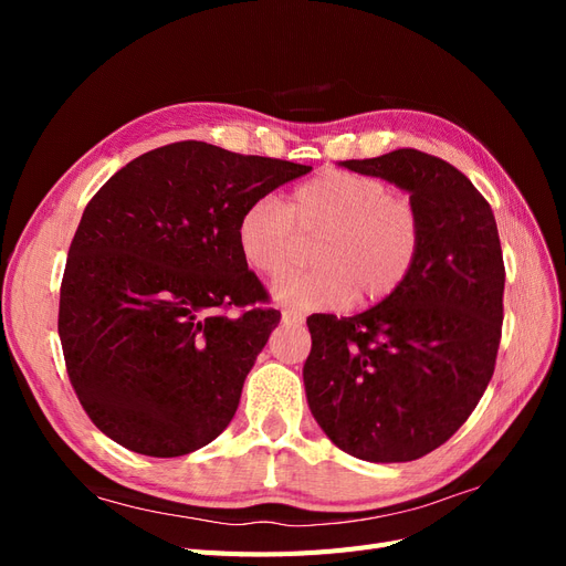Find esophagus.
<instances>
[{
  "label": "esophagus",
  "mask_w": 566,
  "mask_h": 566,
  "mask_svg": "<svg viewBox=\"0 0 566 566\" xmlns=\"http://www.w3.org/2000/svg\"><path fill=\"white\" fill-rule=\"evenodd\" d=\"M281 321H283L285 325H300V323L304 321V316H302L300 312H293V310H285V312L281 314Z\"/></svg>",
  "instance_id": "obj_1"
}]
</instances>
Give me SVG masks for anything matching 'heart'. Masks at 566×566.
Masks as SVG:
<instances>
[{
    "instance_id": "b5f03b06",
    "label": "heart",
    "mask_w": 566,
    "mask_h": 566,
    "mask_svg": "<svg viewBox=\"0 0 566 566\" xmlns=\"http://www.w3.org/2000/svg\"><path fill=\"white\" fill-rule=\"evenodd\" d=\"M318 233L310 250L316 264L273 285V297L297 310H337L380 302L413 271L420 252V217L375 177L325 169L297 186L287 208L262 196L235 224L241 260L264 279H279L297 252V234Z\"/></svg>"
}]
</instances>
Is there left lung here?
I'll return each mask as SVG.
<instances>
[{
	"instance_id": "left-lung-1",
	"label": "left lung",
	"mask_w": 566,
	"mask_h": 566,
	"mask_svg": "<svg viewBox=\"0 0 566 566\" xmlns=\"http://www.w3.org/2000/svg\"><path fill=\"white\" fill-rule=\"evenodd\" d=\"M339 165L410 196L420 252L373 310L306 318V403L345 453L418 460L460 430L493 375L505 287L499 227L465 175L416 148Z\"/></svg>"
}]
</instances>
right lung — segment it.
Here are the masks:
<instances>
[{"mask_svg": "<svg viewBox=\"0 0 566 566\" xmlns=\"http://www.w3.org/2000/svg\"><path fill=\"white\" fill-rule=\"evenodd\" d=\"M310 165L179 142L125 165L67 250L59 337L82 408L119 447L177 458L227 430L276 328L241 260L243 208ZM235 305H250L229 315Z\"/></svg>", "mask_w": 566, "mask_h": 566, "instance_id": "right-lung-1", "label": "right lung"}]
</instances>
